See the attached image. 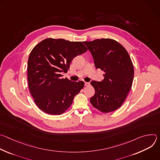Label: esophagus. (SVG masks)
<instances>
[{"instance_id": "34e87169", "label": "esophagus", "mask_w": 160, "mask_h": 160, "mask_svg": "<svg viewBox=\"0 0 160 160\" xmlns=\"http://www.w3.org/2000/svg\"><path fill=\"white\" fill-rule=\"evenodd\" d=\"M89 84H90L89 82H85V86H87V85H88Z\"/></svg>"}]
</instances>
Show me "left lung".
Returning a JSON list of instances; mask_svg holds the SVG:
<instances>
[{"label": "left lung", "mask_w": 160, "mask_h": 160, "mask_svg": "<svg viewBox=\"0 0 160 160\" xmlns=\"http://www.w3.org/2000/svg\"><path fill=\"white\" fill-rule=\"evenodd\" d=\"M83 43L92 54L96 69L104 73L102 81L90 82L95 89L90 102L102 112L115 111L122 105L132 85L134 70L130 57L120 43L111 38Z\"/></svg>", "instance_id": "1"}]
</instances>
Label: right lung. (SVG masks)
I'll return each mask as SVG.
<instances>
[{"instance_id":"1","label":"right lung","mask_w":160,"mask_h":160,"mask_svg":"<svg viewBox=\"0 0 160 160\" xmlns=\"http://www.w3.org/2000/svg\"><path fill=\"white\" fill-rule=\"evenodd\" d=\"M87 51L82 42L46 38L32 49L28 61V82L35 104L43 111L59 115L72 105L83 81L62 78L73 59Z\"/></svg>"}]
</instances>
